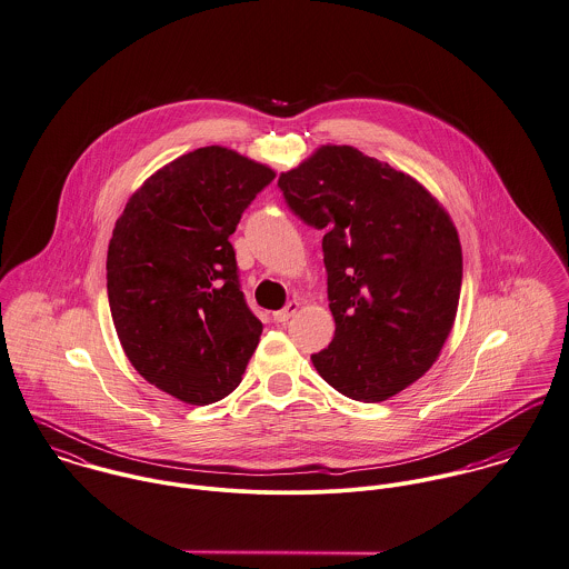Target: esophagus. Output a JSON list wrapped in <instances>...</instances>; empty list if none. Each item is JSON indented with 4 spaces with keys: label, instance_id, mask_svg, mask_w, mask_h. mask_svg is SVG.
<instances>
[{
    "label": "esophagus",
    "instance_id": "34e87169",
    "mask_svg": "<svg viewBox=\"0 0 569 569\" xmlns=\"http://www.w3.org/2000/svg\"><path fill=\"white\" fill-rule=\"evenodd\" d=\"M297 310H299V303L297 301H290L283 310H277L272 318L277 320V322H286V320H290V316L297 315Z\"/></svg>",
    "mask_w": 569,
    "mask_h": 569
}]
</instances>
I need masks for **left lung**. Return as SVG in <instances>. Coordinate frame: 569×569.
Instances as JSON below:
<instances>
[{
    "label": "left lung",
    "mask_w": 569,
    "mask_h": 569,
    "mask_svg": "<svg viewBox=\"0 0 569 569\" xmlns=\"http://www.w3.org/2000/svg\"><path fill=\"white\" fill-rule=\"evenodd\" d=\"M288 209L322 231L333 340L316 371L349 399L383 401L439 358L460 299L462 251L415 179L351 146H322L279 177Z\"/></svg>",
    "instance_id": "left-lung-1"
}]
</instances>
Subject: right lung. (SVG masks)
<instances>
[{
  "label": "right lung",
  "mask_w": 569,
  "mask_h": 569,
  "mask_svg": "<svg viewBox=\"0 0 569 569\" xmlns=\"http://www.w3.org/2000/svg\"><path fill=\"white\" fill-rule=\"evenodd\" d=\"M274 172L207 146L152 174L127 202L107 254L111 316L139 376L193 406L238 388L261 336L231 233Z\"/></svg>",
  "instance_id": "add662e5"
}]
</instances>
